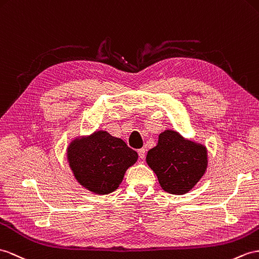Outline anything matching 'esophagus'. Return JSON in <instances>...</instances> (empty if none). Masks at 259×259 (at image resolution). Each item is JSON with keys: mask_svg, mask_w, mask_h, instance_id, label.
Segmentation results:
<instances>
[{"mask_svg": "<svg viewBox=\"0 0 259 259\" xmlns=\"http://www.w3.org/2000/svg\"><path fill=\"white\" fill-rule=\"evenodd\" d=\"M137 153H138V156H140V158H141V159H144V158H145V156H146V150H145L144 148L138 149V150H137Z\"/></svg>", "mask_w": 259, "mask_h": 259, "instance_id": "esophagus-1", "label": "esophagus"}]
</instances>
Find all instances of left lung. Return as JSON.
<instances>
[{"instance_id": "obj_1", "label": "left lung", "mask_w": 259, "mask_h": 259, "mask_svg": "<svg viewBox=\"0 0 259 259\" xmlns=\"http://www.w3.org/2000/svg\"><path fill=\"white\" fill-rule=\"evenodd\" d=\"M146 162L156 174L163 191L185 194L203 177L209 160L203 144L166 130L159 134L157 146L148 150Z\"/></svg>"}]
</instances>
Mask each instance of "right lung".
Wrapping results in <instances>:
<instances>
[{"label": "right lung", "mask_w": 259, "mask_h": 259, "mask_svg": "<svg viewBox=\"0 0 259 259\" xmlns=\"http://www.w3.org/2000/svg\"><path fill=\"white\" fill-rule=\"evenodd\" d=\"M138 159L135 150L106 131L75 137L67 147V160L74 179L94 194H109Z\"/></svg>", "instance_id": "add662e5"}]
</instances>
